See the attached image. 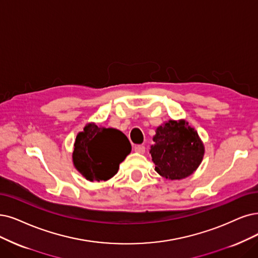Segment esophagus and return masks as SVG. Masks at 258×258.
I'll list each match as a JSON object with an SVG mask.
<instances>
[{
	"label": "esophagus",
	"mask_w": 258,
	"mask_h": 258,
	"mask_svg": "<svg viewBox=\"0 0 258 258\" xmlns=\"http://www.w3.org/2000/svg\"><path fill=\"white\" fill-rule=\"evenodd\" d=\"M135 152H137V153H140V154H144L146 152V147L142 146V145H138L135 147Z\"/></svg>",
	"instance_id": "obj_1"
}]
</instances>
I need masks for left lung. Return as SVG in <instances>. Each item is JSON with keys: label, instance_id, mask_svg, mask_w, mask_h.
Returning <instances> with one entry per match:
<instances>
[{"label": "left lung", "instance_id": "obj_1", "mask_svg": "<svg viewBox=\"0 0 258 258\" xmlns=\"http://www.w3.org/2000/svg\"><path fill=\"white\" fill-rule=\"evenodd\" d=\"M150 153L156 172L169 179L192 174L201 164L204 146L198 132L185 120H169L156 128Z\"/></svg>", "mask_w": 258, "mask_h": 258}]
</instances>
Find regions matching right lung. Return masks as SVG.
I'll return each instance as SVG.
<instances>
[{"mask_svg": "<svg viewBox=\"0 0 258 258\" xmlns=\"http://www.w3.org/2000/svg\"><path fill=\"white\" fill-rule=\"evenodd\" d=\"M131 151L130 141L122 132L89 123L76 136L73 164L90 182L107 180L118 172Z\"/></svg>", "mask_w": 258, "mask_h": 258, "instance_id": "add662e5", "label": "right lung"}]
</instances>
